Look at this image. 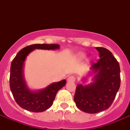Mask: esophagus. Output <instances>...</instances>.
Wrapping results in <instances>:
<instances>
[{"label": "esophagus", "mask_w": 130, "mask_h": 130, "mask_svg": "<svg viewBox=\"0 0 130 130\" xmlns=\"http://www.w3.org/2000/svg\"><path fill=\"white\" fill-rule=\"evenodd\" d=\"M76 79V78L74 76H70L68 78V82H74Z\"/></svg>", "instance_id": "obj_1"}]
</instances>
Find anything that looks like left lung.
Masks as SVG:
<instances>
[{"instance_id":"8db88e82","label":"left lung","mask_w":130,"mask_h":130,"mask_svg":"<svg viewBox=\"0 0 130 130\" xmlns=\"http://www.w3.org/2000/svg\"><path fill=\"white\" fill-rule=\"evenodd\" d=\"M100 58L94 62L92 69L96 74L94 83L76 88L74 102L81 111L94 114L111 106L121 85L120 66L112 53L104 47H96Z\"/></svg>"}]
</instances>
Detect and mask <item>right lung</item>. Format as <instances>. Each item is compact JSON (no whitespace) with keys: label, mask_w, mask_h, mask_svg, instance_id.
<instances>
[{"label":"right lung","mask_w":130,"mask_h":130,"mask_svg":"<svg viewBox=\"0 0 130 130\" xmlns=\"http://www.w3.org/2000/svg\"><path fill=\"white\" fill-rule=\"evenodd\" d=\"M57 44H34L23 48L11 61L9 76V86L17 104L22 108L33 112H42L49 109L53 104L58 91L65 84L66 80L54 83L45 89L31 92L27 88L23 79V66L29 53L35 49L56 50L59 48Z\"/></svg>","instance_id":"right-lung-1"}]
</instances>
